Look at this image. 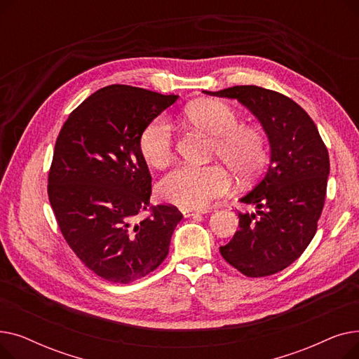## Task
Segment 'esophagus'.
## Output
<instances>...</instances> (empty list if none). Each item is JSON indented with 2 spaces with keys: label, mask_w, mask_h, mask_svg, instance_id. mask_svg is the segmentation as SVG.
<instances>
[{
  "label": "esophagus",
  "mask_w": 359,
  "mask_h": 359,
  "mask_svg": "<svg viewBox=\"0 0 359 359\" xmlns=\"http://www.w3.org/2000/svg\"><path fill=\"white\" fill-rule=\"evenodd\" d=\"M180 211H182V214H183L184 217H191V215H195V214H199V212H201V211L194 210V208H182Z\"/></svg>",
  "instance_id": "1"
}]
</instances>
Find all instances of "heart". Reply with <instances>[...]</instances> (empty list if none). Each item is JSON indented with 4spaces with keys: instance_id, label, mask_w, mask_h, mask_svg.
<instances>
[{
    "instance_id": "obj_1",
    "label": "heart",
    "mask_w": 359,
    "mask_h": 359,
    "mask_svg": "<svg viewBox=\"0 0 359 359\" xmlns=\"http://www.w3.org/2000/svg\"><path fill=\"white\" fill-rule=\"evenodd\" d=\"M192 125L214 137L211 153L229 165L240 179H250L266 161V141L253 126L238 125V113L227 103L203 99L186 107ZM140 153L154 168L165 167L175 154V135L168 119L163 115L151 119L141 130ZM231 179L219 164H184L161 179L157 194L161 201L186 208H202L212 199L230 191Z\"/></svg>"
}]
</instances>
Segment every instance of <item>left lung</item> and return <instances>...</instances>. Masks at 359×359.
I'll return each mask as SVG.
<instances>
[{
    "label": "left lung",
    "mask_w": 359,
    "mask_h": 359,
    "mask_svg": "<svg viewBox=\"0 0 359 359\" xmlns=\"http://www.w3.org/2000/svg\"><path fill=\"white\" fill-rule=\"evenodd\" d=\"M237 99L260 121L271 144L263 180L240 201L256 212H238V231L221 256L250 278L284 271L307 249L322 215L330 170L327 148L309 113L290 97L257 86L205 91Z\"/></svg>",
    "instance_id": "8db88e82"
}]
</instances>
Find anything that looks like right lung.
I'll use <instances>...</instances> for the list:
<instances>
[{
  "instance_id": "right-lung-1",
  "label": "right lung",
  "mask_w": 359,
  "mask_h": 359,
  "mask_svg": "<svg viewBox=\"0 0 359 359\" xmlns=\"http://www.w3.org/2000/svg\"><path fill=\"white\" fill-rule=\"evenodd\" d=\"M179 96L113 84L74 109L56 138L48 196L71 250L113 284L157 269L183 215L173 205L149 206L151 175L138 147L142 128Z\"/></svg>"
}]
</instances>
